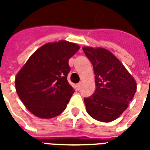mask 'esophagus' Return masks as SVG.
<instances>
[{
	"mask_svg": "<svg viewBox=\"0 0 150 150\" xmlns=\"http://www.w3.org/2000/svg\"><path fill=\"white\" fill-rule=\"evenodd\" d=\"M81 86V83H78L77 85V90H80Z\"/></svg>",
	"mask_w": 150,
	"mask_h": 150,
	"instance_id": "1",
	"label": "esophagus"
}]
</instances>
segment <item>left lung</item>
I'll return each instance as SVG.
<instances>
[{"label": "left lung", "instance_id": "obj_1", "mask_svg": "<svg viewBox=\"0 0 150 150\" xmlns=\"http://www.w3.org/2000/svg\"><path fill=\"white\" fill-rule=\"evenodd\" d=\"M91 61L96 90L84 102L88 114L100 122L116 120L128 107L137 91V82L116 56L103 47H82Z\"/></svg>", "mask_w": 150, "mask_h": 150}]
</instances>
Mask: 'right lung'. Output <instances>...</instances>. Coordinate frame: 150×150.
Returning <instances> with one entry per match:
<instances>
[{"label":"right lung","mask_w":150,"mask_h":150,"mask_svg":"<svg viewBox=\"0 0 150 150\" xmlns=\"http://www.w3.org/2000/svg\"><path fill=\"white\" fill-rule=\"evenodd\" d=\"M80 49L77 43L60 40L37 49L17 73V94L26 109L41 119L61 114L74 93L68 82L69 60Z\"/></svg>","instance_id":"1"}]
</instances>
